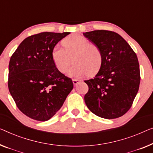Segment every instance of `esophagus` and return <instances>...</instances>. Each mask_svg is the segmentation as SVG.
I'll use <instances>...</instances> for the list:
<instances>
[{"instance_id": "1", "label": "esophagus", "mask_w": 153, "mask_h": 153, "mask_svg": "<svg viewBox=\"0 0 153 153\" xmlns=\"http://www.w3.org/2000/svg\"><path fill=\"white\" fill-rule=\"evenodd\" d=\"M79 81L80 80H79L78 79H73V83H74L75 86L77 85V84L79 82Z\"/></svg>"}]
</instances>
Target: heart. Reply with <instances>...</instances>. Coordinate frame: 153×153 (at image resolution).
<instances>
[{
	"instance_id": "heart-1",
	"label": "heart",
	"mask_w": 153,
	"mask_h": 153,
	"mask_svg": "<svg viewBox=\"0 0 153 153\" xmlns=\"http://www.w3.org/2000/svg\"><path fill=\"white\" fill-rule=\"evenodd\" d=\"M62 43L65 49L56 45L51 52L52 61L60 73L67 71L70 58L73 56L74 65L68 72L70 76L79 77L88 74L93 76L99 71L103 62V55L97 45L90 43L87 38L79 34L65 38Z\"/></svg>"
}]
</instances>
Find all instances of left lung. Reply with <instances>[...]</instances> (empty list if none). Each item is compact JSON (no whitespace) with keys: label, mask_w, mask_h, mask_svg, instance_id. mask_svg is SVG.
<instances>
[{"label":"left lung","mask_w":153,"mask_h":153,"mask_svg":"<svg viewBox=\"0 0 153 153\" xmlns=\"http://www.w3.org/2000/svg\"><path fill=\"white\" fill-rule=\"evenodd\" d=\"M84 36L102 50L103 62L93 79L85 80L84 102L98 117L115 119L133 105L140 83L137 56L128 42L112 31L95 30Z\"/></svg>","instance_id":"1"}]
</instances>
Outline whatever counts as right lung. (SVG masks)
<instances>
[{
	"label": "right lung",
	"instance_id": "1",
	"mask_svg": "<svg viewBox=\"0 0 153 153\" xmlns=\"http://www.w3.org/2000/svg\"><path fill=\"white\" fill-rule=\"evenodd\" d=\"M69 32H42L20 43L9 63L8 88L18 109L31 119L45 122L63 105L74 88L71 79L52 61L54 46Z\"/></svg>",
	"mask_w": 153,
	"mask_h": 153
}]
</instances>
